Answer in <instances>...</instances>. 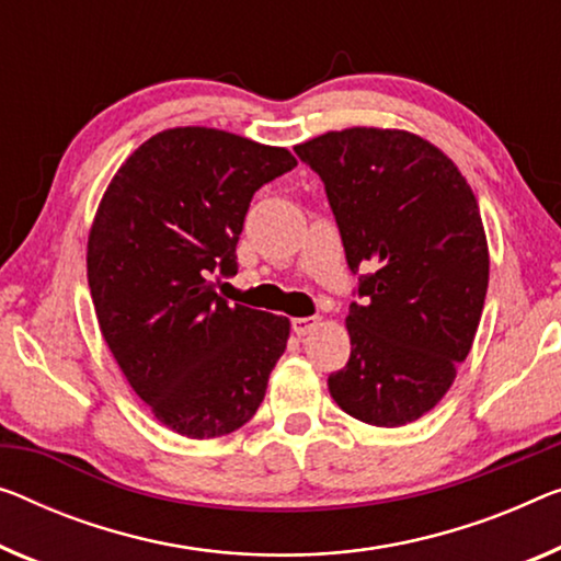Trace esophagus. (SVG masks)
<instances>
[{"instance_id":"34e87169","label":"esophagus","mask_w":561,"mask_h":561,"mask_svg":"<svg viewBox=\"0 0 561 561\" xmlns=\"http://www.w3.org/2000/svg\"><path fill=\"white\" fill-rule=\"evenodd\" d=\"M320 324H322V317H295V320H291V330L302 337V334L314 332Z\"/></svg>"}]
</instances>
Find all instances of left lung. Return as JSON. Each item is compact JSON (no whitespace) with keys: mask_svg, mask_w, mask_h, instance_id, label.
Listing matches in <instances>:
<instances>
[{"mask_svg":"<svg viewBox=\"0 0 561 561\" xmlns=\"http://www.w3.org/2000/svg\"><path fill=\"white\" fill-rule=\"evenodd\" d=\"M320 175L347 266H370L350 305V360L330 396L357 421L398 428L454 386L479 330L489 244L456 163L408 130L345 128L295 146Z\"/></svg>","mask_w":561,"mask_h":561,"instance_id":"left-lung-1","label":"left lung"}]
</instances>
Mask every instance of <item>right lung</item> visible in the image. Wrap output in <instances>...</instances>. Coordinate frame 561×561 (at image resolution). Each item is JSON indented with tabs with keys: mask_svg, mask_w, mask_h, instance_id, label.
<instances>
[{
	"mask_svg": "<svg viewBox=\"0 0 561 561\" xmlns=\"http://www.w3.org/2000/svg\"><path fill=\"white\" fill-rule=\"evenodd\" d=\"M295 165L287 148L186 125L133 150L100 201L88 237L100 332L173 433L227 436L262 405L289 320L229 307L211 279L237 274L252 196Z\"/></svg>",
	"mask_w": 561,
	"mask_h": 561,
	"instance_id": "obj_1",
	"label": "right lung"
}]
</instances>
